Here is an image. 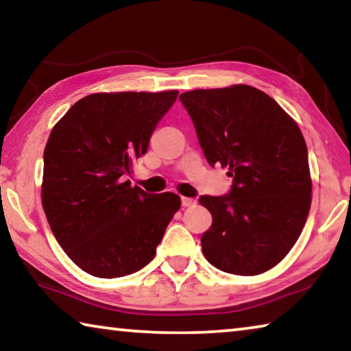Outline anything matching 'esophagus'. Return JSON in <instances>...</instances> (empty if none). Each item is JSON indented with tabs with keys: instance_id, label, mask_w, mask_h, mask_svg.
<instances>
[{
	"instance_id": "esophagus-1",
	"label": "esophagus",
	"mask_w": 351,
	"mask_h": 351,
	"mask_svg": "<svg viewBox=\"0 0 351 351\" xmlns=\"http://www.w3.org/2000/svg\"><path fill=\"white\" fill-rule=\"evenodd\" d=\"M181 204H182V207H190V206H195V204H197V201H195L193 198L181 197Z\"/></svg>"
}]
</instances>
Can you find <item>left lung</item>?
I'll use <instances>...</instances> for the list:
<instances>
[{
  "instance_id": "obj_1",
  "label": "left lung",
  "mask_w": 351,
  "mask_h": 351,
  "mask_svg": "<svg viewBox=\"0 0 351 351\" xmlns=\"http://www.w3.org/2000/svg\"><path fill=\"white\" fill-rule=\"evenodd\" d=\"M204 156L232 178L229 193L203 195L212 213L201 237L219 271L255 276L285 258L304 229L311 178L304 136L268 94L247 85L195 90L180 96Z\"/></svg>"
}]
</instances>
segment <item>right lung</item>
I'll return each mask as SVG.
<instances>
[{
    "mask_svg": "<svg viewBox=\"0 0 351 351\" xmlns=\"http://www.w3.org/2000/svg\"><path fill=\"white\" fill-rule=\"evenodd\" d=\"M176 97L178 91L91 94L52 128L41 201L58 245L88 274L116 278L144 268L180 209L178 195L147 193L125 181Z\"/></svg>",
    "mask_w": 351,
    "mask_h": 351,
    "instance_id": "obj_1",
    "label": "right lung"
}]
</instances>
